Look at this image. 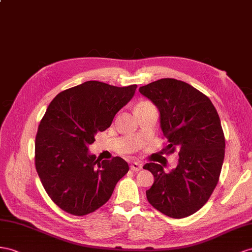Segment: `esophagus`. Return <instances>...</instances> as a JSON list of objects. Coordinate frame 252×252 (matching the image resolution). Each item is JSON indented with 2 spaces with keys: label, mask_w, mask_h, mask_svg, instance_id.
<instances>
[{
  "label": "esophagus",
  "mask_w": 252,
  "mask_h": 252,
  "mask_svg": "<svg viewBox=\"0 0 252 252\" xmlns=\"http://www.w3.org/2000/svg\"><path fill=\"white\" fill-rule=\"evenodd\" d=\"M130 168L133 170V171H139L141 168H143V165H141L140 163L138 162H133L130 166Z\"/></svg>",
  "instance_id": "obj_1"
}]
</instances>
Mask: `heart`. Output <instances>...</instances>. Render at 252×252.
I'll list each match as a JSON object with an SVG mask.
<instances>
[{
    "instance_id": "1",
    "label": "heart",
    "mask_w": 252,
    "mask_h": 252,
    "mask_svg": "<svg viewBox=\"0 0 252 252\" xmlns=\"http://www.w3.org/2000/svg\"><path fill=\"white\" fill-rule=\"evenodd\" d=\"M149 105H151L149 102H146V101H144V102H140L139 104L136 106V108H139V107H146V106H149Z\"/></svg>"
}]
</instances>
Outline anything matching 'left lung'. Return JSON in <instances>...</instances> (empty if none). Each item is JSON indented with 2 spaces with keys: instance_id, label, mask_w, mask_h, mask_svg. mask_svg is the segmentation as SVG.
<instances>
[{
  "instance_id": "left-lung-1",
  "label": "left lung",
  "mask_w": 252,
  "mask_h": 252,
  "mask_svg": "<svg viewBox=\"0 0 252 252\" xmlns=\"http://www.w3.org/2000/svg\"><path fill=\"white\" fill-rule=\"evenodd\" d=\"M139 93L158 109L166 150L179 151L170 172L154 162L144 166L154 176L147 199L167 216L188 217L202 208L217 185L225 147L220 119L208 96L182 81L160 79Z\"/></svg>"
}]
</instances>
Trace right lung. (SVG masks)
Wrapping results in <instances>:
<instances>
[{
  "mask_svg": "<svg viewBox=\"0 0 252 252\" xmlns=\"http://www.w3.org/2000/svg\"><path fill=\"white\" fill-rule=\"evenodd\" d=\"M136 88L88 81L50 103L38 126L35 165L47 193L64 212L83 216L98 210L128 171L124 158L96 159L88 147L96 133L111 126Z\"/></svg>",
  "mask_w": 252,
  "mask_h": 252,
  "instance_id": "1",
  "label": "right lung"
}]
</instances>
